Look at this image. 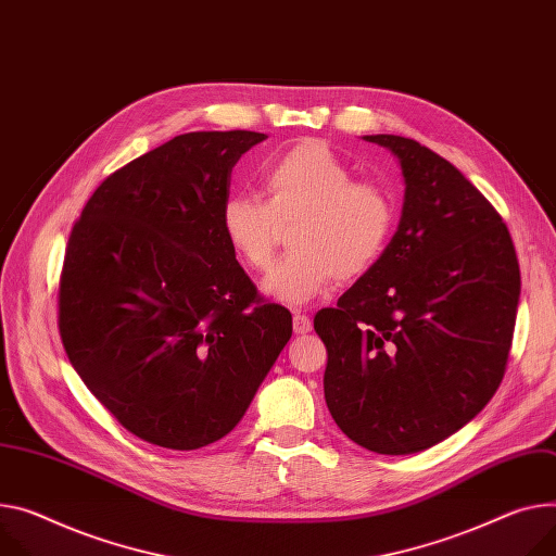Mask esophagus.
I'll list each match as a JSON object with an SVG mask.
<instances>
[{
	"label": "esophagus",
	"mask_w": 556,
	"mask_h": 556,
	"mask_svg": "<svg viewBox=\"0 0 556 556\" xmlns=\"http://www.w3.org/2000/svg\"><path fill=\"white\" fill-rule=\"evenodd\" d=\"M293 331L295 333H307V331H312V318L309 316H305V314H293Z\"/></svg>",
	"instance_id": "1"
}]
</instances>
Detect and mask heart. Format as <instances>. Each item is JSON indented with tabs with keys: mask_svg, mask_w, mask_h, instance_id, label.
<instances>
[{
	"mask_svg": "<svg viewBox=\"0 0 556 556\" xmlns=\"http://www.w3.org/2000/svg\"><path fill=\"white\" fill-rule=\"evenodd\" d=\"M263 198L233 193L223 202L220 229L251 271L269 269L282 229L293 249L265 280L278 303L303 307L333 280L365 276L386 251L394 206L386 189L354 180L327 144L305 140L274 155L261 170Z\"/></svg>",
	"mask_w": 556,
	"mask_h": 556,
	"instance_id": "1",
	"label": "heart"
}]
</instances>
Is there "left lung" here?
Returning a JSON list of instances; mask_svg holds the SVG:
<instances>
[{"instance_id":"1","label":"left lung","mask_w":556,"mask_h":556,"mask_svg":"<svg viewBox=\"0 0 556 556\" xmlns=\"http://www.w3.org/2000/svg\"><path fill=\"white\" fill-rule=\"evenodd\" d=\"M401 162L399 231L378 263L320 309L325 401L354 443L414 454L496 394L515 336L521 274L490 200L445 157L401 136H365Z\"/></svg>"}]
</instances>
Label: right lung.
Here are the masks:
<instances>
[{
  "mask_svg": "<svg viewBox=\"0 0 556 556\" xmlns=\"http://www.w3.org/2000/svg\"><path fill=\"white\" fill-rule=\"evenodd\" d=\"M267 136L195 131L136 157L68 236L58 327L84 386L138 439L198 450L227 437L291 338L220 229L231 168Z\"/></svg>",
  "mask_w": 556,
  "mask_h": 556,
  "instance_id": "right-lung-1",
  "label": "right lung"
}]
</instances>
